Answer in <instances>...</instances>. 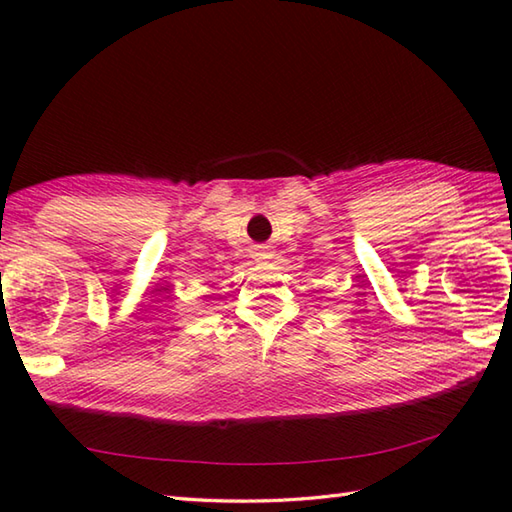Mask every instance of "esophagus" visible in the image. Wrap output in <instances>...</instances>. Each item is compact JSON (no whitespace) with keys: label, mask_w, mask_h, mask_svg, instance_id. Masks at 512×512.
<instances>
[{"label":"esophagus","mask_w":512,"mask_h":512,"mask_svg":"<svg viewBox=\"0 0 512 512\" xmlns=\"http://www.w3.org/2000/svg\"><path fill=\"white\" fill-rule=\"evenodd\" d=\"M259 257H262V259H268V253H264V250H259V253H257Z\"/></svg>","instance_id":"esophagus-1"}]
</instances>
